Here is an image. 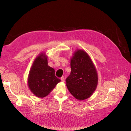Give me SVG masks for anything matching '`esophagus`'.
Wrapping results in <instances>:
<instances>
[{"label":"esophagus","mask_w":131,"mask_h":131,"mask_svg":"<svg viewBox=\"0 0 131 131\" xmlns=\"http://www.w3.org/2000/svg\"><path fill=\"white\" fill-rule=\"evenodd\" d=\"M60 80H61V81H62V82H65V78L64 77H62L61 78H60Z\"/></svg>","instance_id":"obj_1"}]
</instances>
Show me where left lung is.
Wrapping results in <instances>:
<instances>
[{"instance_id": "8db88e82", "label": "left lung", "mask_w": 131, "mask_h": 131, "mask_svg": "<svg viewBox=\"0 0 131 131\" xmlns=\"http://www.w3.org/2000/svg\"><path fill=\"white\" fill-rule=\"evenodd\" d=\"M71 74L66 79L68 90L79 100L89 98L95 90L98 77L96 68L89 54L78 49L71 58Z\"/></svg>"}]
</instances>
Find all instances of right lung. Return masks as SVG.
I'll return each instance as SVG.
<instances>
[{
	"label": "right lung",
	"instance_id": "right-lung-1",
	"mask_svg": "<svg viewBox=\"0 0 131 131\" xmlns=\"http://www.w3.org/2000/svg\"><path fill=\"white\" fill-rule=\"evenodd\" d=\"M45 52L39 54L34 60L29 72L27 83L30 91L38 98L46 97L61 80L55 76V71L48 65Z\"/></svg>",
	"mask_w": 131,
	"mask_h": 131
}]
</instances>
